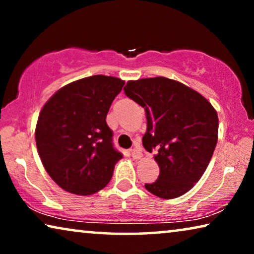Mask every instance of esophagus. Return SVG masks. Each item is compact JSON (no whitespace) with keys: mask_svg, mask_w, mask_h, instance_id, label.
<instances>
[{"mask_svg":"<svg viewBox=\"0 0 254 254\" xmlns=\"http://www.w3.org/2000/svg\"><path fill=\"white\" fill-rule=\"evenodd\" d=\"M130 155H131V157H133L134 159H140L141 157H142V152H141V150H138V149H131L130 150Z\"/></svg>","mask_w":254,"mask_h":254,"instance_id":"esophagus-1","label":"esophagus"}]
</instances>
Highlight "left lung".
<instances>
[{"mask_svg":"<svg viewBox=\"0 0 254 254\" xmlns=\"http://www.w3.org/2000/svg\"><path fill=\"white\" fill-rule=\"evenodd\" d=\"M128 98L141 105L147 117L142 143L156 151L159 176L145 189L162 199H175L199 182L217 143L216 111L202 95L166 77L129 81Z\"/></svg>","mask_w":254,"mask_h":254,"instance_id":"left-lung-1","label":"left lung"}]
</instances>
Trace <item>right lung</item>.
Instances as JSON below:
<instances>
[{
  "label": "right lung",
  "mask_w": 254,
  "mask_h": 254,
  "mask_svg": "<svg viewBox=\"0 0 254 254\" xmlns=\"http://www.w3.org/2000/svg\"><path fill=\"white\" fill-rule=\"evenodd\" d=\"M124 81L95 75L58 90L40 111L36 143L43 165L61 189L91 195L112 178L123 154L113 147L106 124Z\"/></svg>",
  "instance_id": "right-lung-1"
}]
</instances>
